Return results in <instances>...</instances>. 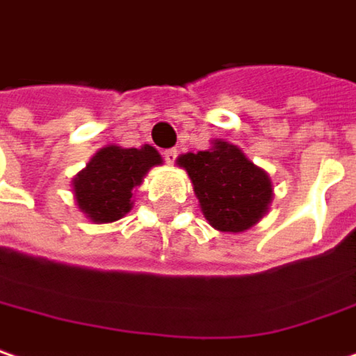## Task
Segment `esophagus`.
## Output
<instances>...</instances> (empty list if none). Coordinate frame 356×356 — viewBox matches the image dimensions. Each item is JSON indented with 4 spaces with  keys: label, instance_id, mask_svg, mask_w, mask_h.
<instances>
[{
    "label": "esophagus",
    "instance_id": "esophagus-1",
    "mask_svg": "<svg viewBox=\"0 0 356 356\" xmlns=\"http://www.w3.org/2000/svg\"><path fill=\"white\" fill-rule=\"evenodd\" d=\"M163 159H165L167 165H173L175 159H177V149H167V151H163Z\"/></svg>",
    "mask_w": 356,
    "mask_h": 356
}]
</instances>
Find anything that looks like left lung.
I'll return each instance as SVG.
<instances>
[{
    "label": "left lung",
    "mask_w": 356,
    "mask_h": 356,
    "mask_svg": "<svg viewBox=\"0 0 356 356\" xmlns=\"http://www.w3.org/2000/svg\"><path fill=\"white\" fill-rule=\"evenodd\" d=\"M177 165L193 183L203 218L218 232L240 234L268 213L274 197L272 179L238 145L216 138L207 151L177 157Z\"/></svg>",
    "instance_id": "1"
}]
</instances>
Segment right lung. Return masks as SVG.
Returning a JSON list of instances; mask_svg holds the SVG:
<instances>
[{
    "instance_id": "add662e5",
    "label": "right lung",
    "mask_w": 356,
    "mask_h": 356,
    "mask_svg": "<svg viewBox=\"0 0 356 356\" xmlns=\"http://www.w3.org/2000/svg\"><path fill=\"white\" fill-rule=\"evenodd\" d=\"M161 163L163 157L151 145L140 149L106 145L72 179L74 201L90 221L113 223L131 211L135 187Z\"/></svg>"
}]
</instances>
